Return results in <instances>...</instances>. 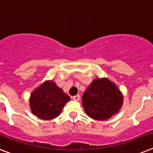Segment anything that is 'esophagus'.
Instances as JSON below:
<instances>
[{"label": "esophagus", "mask_w": 153, "mask_h": 153, "mask_svg": "<svg viewBox=\"0 0 153 153\" xmlns=\"http://www.w3.org/2000/svg\"><path fill=\"white\" fill-rule=\"evenodd\" d=\"M72 99L74 100H75V101H79V100H80V96H79V94H77V95H75V96L73 97Z\"/></svg>", "instance_id": "obj_1"}]
</instances>
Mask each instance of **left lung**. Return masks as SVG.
Segmentation results:
<instances>
[{"label": "left lung", "mask_w": 153, "mask_h": 153, "mask_svg": "<svg viewBox=\"0 0 153 153\" xmlns=\"http://www.w3.org/2000/svg\"><path fill=\"white\" fill-rule=\"evenodd\" d=\"M123 103V96L115 83L108 78L93 80L82 96L85 113L96 120H107L119 112Z\"/></svg>", "instance_id": "1"}]
</instances>
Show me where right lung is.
<instances>
[{
    "mask_svg": "<svg viewBox=\"0 0 153 153\" xmlns=\"http://www.w3.org/2000/svg\"><path fill=\"white\" fill-rule=\"evenodd\" d=\"M70 97L52 80H46L33 89L30 97V107L33 115L44 120L59 116Z\"/></svg>",
    "mask_w": 153,
    "mask_h": 153,
    "instance_id": "right-lung-1",
    "label": "right lung"
}]
</instances>
